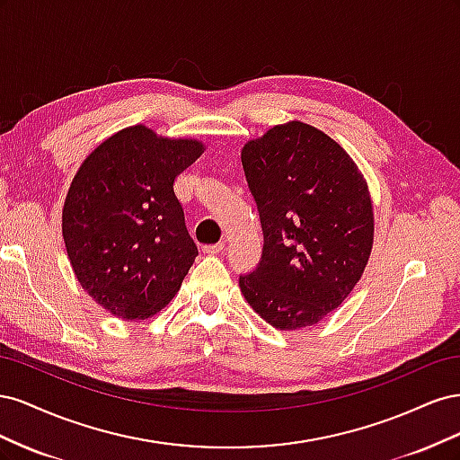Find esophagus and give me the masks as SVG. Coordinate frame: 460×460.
Masks as SVG:
<instances>
[{"label": "esophagus", "mask_w": 460, "mask_h": 460, "mask_svg": "<svg viewBox=\"0 0 460 460\" xmlns=\"http://www.w3.org/2000/svg\"><path fill=\"white\" fill-rule=\"evenodd\" d=\"M201 252L205 255H217L220 252H225V243H215V245H203Z\"/></svg>", "instance_id": "34e87169"}]
</instances>
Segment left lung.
Instances as JSON below:
<instances>
[{
  "label": "left lung",
  "mask_w": 460,
  "mask_h": 460,
  "mask_svg": "<svg viewBox=\"0 0 460 460\" xmlns=\"http://www.w3.org/2000/svg\"><path fill=\"white\" fill-rule=\"evenodd\" d=\"M242 164L264 240L257 269L240 276L242 294L278 330L313 326L365 272L374 240L367 180L338 142L299 120L247 142Z\"/></svg>",
  "instance_id": "1"
}]
</instances>
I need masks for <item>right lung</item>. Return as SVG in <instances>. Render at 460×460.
I'll list each match as a JSON object with an SVG mask.
<instances>
[{
  "label": "right lung",
  "instance_id": "add662e5",
  "mask_svg": "<svg viewBox=\"0 0 460 460\" xmlns=\"http://www.w3.org/2000/svg\"><path fill=\"white\" fill-rule=\"evenodd\" d=\"M198 140L130 127L80 164L63 207V240L80 286L122 320L159 313L198 257L174 178L201 157Z\"/></svg>",
  "mask_w": 460,
  "mask_h": 460
}]
</instances>
